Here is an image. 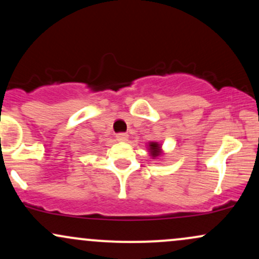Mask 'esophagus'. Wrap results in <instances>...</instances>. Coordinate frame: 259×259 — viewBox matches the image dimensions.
Returning a JSON list of instances; mask_svg holds the SVG:
<instances>
[{
    "label": "esophagus",
    "instance_id": "1",
    "mask_svg": "<svg viewBox=\"0 0 259 259\" xmlns=\"http://www.w3.org/2000/svg\"><path fill=\"white\" fill-rule=\"evenodd\" d=\"M115 138H117L118 141H126L127 138H129V135H127L126 133H118L117 135H115Z\"/></svg>",
    "mask_w": 259,
    "mask_h": 259
}]
</instances>
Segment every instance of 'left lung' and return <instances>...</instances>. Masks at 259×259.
<instances>
[{
    "label": "left lung",
    "instance_id": "obj_1",
    "mask_svg": "<svg viewBox=\"0 0 259 259\" xmlns=\"http://www.w3.org/2000/svg\"><path fill=\"white\" fill-rule=\"evenodd\" d=\"M148 150H150V153L152 157H158L160 154V146L157 142H151L148 145Z\"/></svg>",
    "mask_w": 259,
    "mask_h": 259
}]
</instances>
